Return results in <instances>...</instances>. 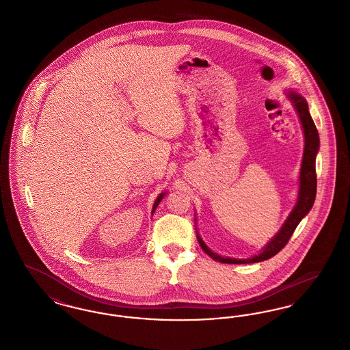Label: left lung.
<instances>
[{"label":"left lung","mask_w":350,"mask_h":350,"mask_svg":"<svg viewBox=\"0 0 350 350\" xmlns=\"http://www.w3.org/2000/svg\"><path fill=\"white\" fill-rule=\"evenodd\" d=\"M287 97L291 100L294 109L297 110L303 133H304V150H303V159H301V167H300L299 196H298L297 204L293 208L291 214L286 219V221L283 223L280 232L267 243L258 254H254L250 258L240 260V258H231V257H221L210 250L203 243L200 234H197L200 248L215 261L223 262V264H253V262H261L271 258L287 244L295 228L298 227L300 220L312 208V204L317 197L315 161H317V150L320 146V139H319L317 126L308 111V105L306 100L295 92H287Z\"/></svg>","instance_id":"obj_1"}]
</instances>
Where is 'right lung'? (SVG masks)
Wrapping results in <instances>:
<instances>
[{"mask_svg": "<svg viewBox=\"0 0 350 350\" xmlns=\"http://www.w3.org/2000/svg\"><path fill=\"white\" fill-rule=\"evenodd\" d=\"M165 194H167V193H161V194H160V196H159V197H157V200H154V204H153V208H152V214H153V213H154V210H156V207H157V206H159V203H160V202H161V200H163V197H164V196H165Z\"/></svg>", "mask_w": 350, "mask_h": 350, "instance_id": "add662e5", "label": "right lung"}]
</instances>
